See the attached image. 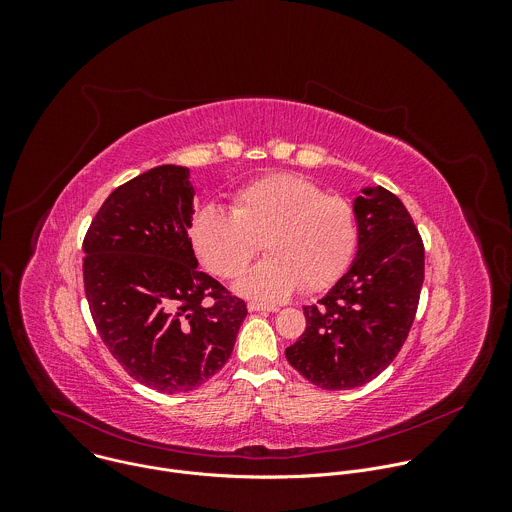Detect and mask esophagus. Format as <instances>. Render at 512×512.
<instances>
[{"mask_svg":"<svg viewBox=\"0 0 512 512\" xmlns=\"http://www.w3.org/2000/svg\"><path fill=\"white\" fill-rule=\"evenodd\" d=\"M249 312H277V306H267V304H259V302H251Z\"/></svg>","mask_w":512,"mask_h":512,"instance_id":"1","label":"esophagus"}]
</instances>
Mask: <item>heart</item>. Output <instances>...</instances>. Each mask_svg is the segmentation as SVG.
Here are the masks:
<instances>
[{
    "label": "heart",
    "mask_w": 512,
    "mask_h": 512,
    "mask_svg": "<svg viewBox=\"0 0 512 512\" xmlns=\"http://www.w3.org/2000/svg\"><path fill=\"white\" fill-rule=\"evenodd\" d=\"M190 243L208 271L235 277L259 249L267 257L237 281L241 296L277 302L298 285L320 291L346 269L356 245L352 206L296 174H269L239 188L231 210L202 206L190 221Z\"/></svg>",
    "instance_id": "heart-1"
}]
</instances>
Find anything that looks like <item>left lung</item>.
<instances>
[{"label": "left lung", "mask_w": 512, "mask_h": 512, "mask_svg": "<svg viewBox=\"0 0 512 512\" xmlns=\"http://www.w3.org/2000/svg\"><path fill=\"white\" fill-rule=\"evenodd\" d=\"M352 200L356 255L285 358L320 389L348 391L381 375L401 350L423 285L425 251L403 202L383 186Z\"/></svg>", "instance_id": "1"}]
</instances>
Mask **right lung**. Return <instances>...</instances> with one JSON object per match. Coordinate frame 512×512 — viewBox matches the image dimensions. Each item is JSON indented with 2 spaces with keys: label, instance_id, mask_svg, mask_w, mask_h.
I'll return each mask as SVG.
<instances>
[{
  "label": "right lung",
  "instance_id": "1",
  "mask_svg": "<svg viewBox=\"0 0 512 512\" xmlns=\"http://www.w3.org/2000/svg\"><path fill=\"white\" fill-rule=\"evenodd\" d=\"M194 194L190 168H152L109 194L83 243L85 294L105 346L129 377L168 395L221 371L247 316L243 300L198 271Z\"/></svg>",
  "mask_w": 512,
  "mask_h": 512
}]
</instances>
